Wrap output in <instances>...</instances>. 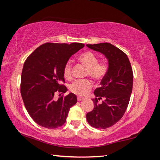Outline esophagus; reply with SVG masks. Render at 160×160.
I'll use <instances>...</instances> for the list:
<instances>
[{"label":"esophagus","mask_w":160,"mask_h":160,"mask_svg":"<svg viewBox=\"0 0 160 160\" xmlns=\"http://www.w3.org/2000/svg\"><path fill=\"white\" fill-rule=\"evenodd\" d=\"M84 98L83 97H78V101H82V100H83Z\"/></svg>","instance_id":"esophagus-1"}]
</instances>
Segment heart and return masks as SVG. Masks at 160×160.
Masks as SVG:
<instances>
[{
  "label": "heart",
  "instance_id": "obj_1",
  "mask_svg": "<svg viewBox=\"0 0 160 160\" xmlns=\"http://www.w3.org/2000/svg\"><path fill=\"white\" fill-rule=\"evenodd\" d=\"M79 61L88 67L87 74L95 80H101L105 76L108 70V66L104 62H98V58L90 51L81 53L78 57ZM63 75L66 79H70L72 75L71 61H68L63 68ZM92 88L90 80H76L70 85V90L80 96H85Z\"/></svg>",
  "mask_w": 160,
  "mask_h": 160
}]
</instances>
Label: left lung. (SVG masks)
Wrapping results in <instances>:
<instances>
[{"label":"left lung","instance_id":"obj_1","mask_svg":"<svg viewBox=\"0 0 160 160\" xmlns=\"http://www.w3.org/2000/svg\"><path fill=\"white\" fill-rule=\"evenodd\" d=\"M87 47L104 55L108 70L94 92V109L86 115L87 121L95 128L105 129L114 125L123 117L132 92L133 74L129 59L122 51L109 43L87 44ZM103 99L101 104L98 100Z\"/></svg>","mask_w":160,"mask_h":160}]
</instances>
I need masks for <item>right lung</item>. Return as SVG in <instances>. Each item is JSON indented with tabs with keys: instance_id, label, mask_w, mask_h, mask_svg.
Listing matches in <instances>:
<instances>
[{
	"instance_id": "1",
	"label": "right lung",
	"mask_w": 160,
	"mask_h": 160,
	"mask_svg": "<svg viewBox=\"0 0 160 160\" xmlns=\"http://www.w3.org/2000/svg\"><path fill=\"white\" fill-rule=\"evenodd\" d=\"M84 47L81 43H46L26 59L22 71L20 92L27 111L38 125L56 128L66 123L70 109L77 103V97L70 93L56 100L54 94L66 92L68 89L61 84L65 82L63 68L69 58Z\"/></svg>"
}]
</instances>
